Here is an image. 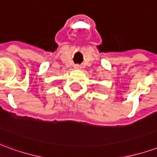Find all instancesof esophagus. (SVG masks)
<instances>
[{
  "instance_id": "1",
  "label": "esophagus",
  "mask_w": 157,
  "mask_h": 157,
  "mask_svg": "<svg viewBox=\"0 0 157 157\" xmlns=\"http://www.w3.org/2000/svg\"><path fill=\"white\" fill-rule=\"evenodd\" d=\"M74 68H75V70H81V69H82V66L80 65H75V66H74Z\"/></svg>"
}]
</instances>
